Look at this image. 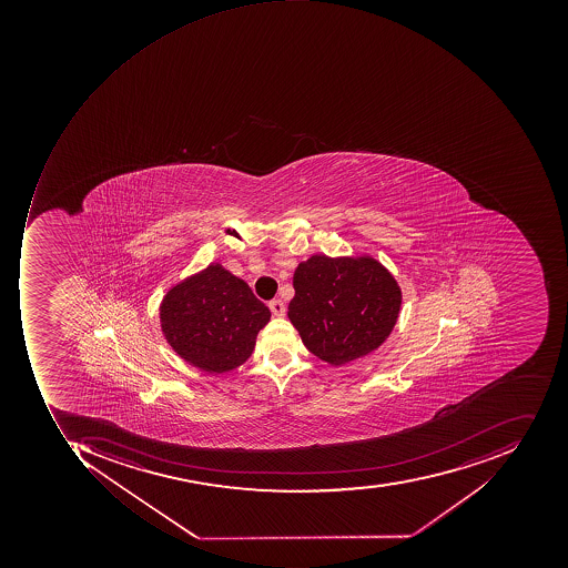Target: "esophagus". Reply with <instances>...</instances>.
Listing matches in <instances>:
<instances>
[{
    "mask_svg": "<svg viewBox=\"0 0 568 568\" xmlns=\"http://www.w3.org/2000/svg\"><path fill=\"white\" fill-rule=\"evenodd\" d=\"M270 311L273 312V315H276V317H283V315H285L286 307L282 301H271Z\"/></svg>",
    "mask_w": 568,
    "mask_h": 568,
    "instance_id": "1",
    "label": "esophagus"
}]
</instances>
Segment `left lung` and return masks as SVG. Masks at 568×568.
<instances>
[{
	"label": "left lung",
	"mask_w": 568,
	"mask_h": 568,
	"mask_svg": "<svg viewBox=\"0 0 568 568\" xmlns=\"http://www.w3.org/2000/svg\"><path fill=\"white\" fill-rule=\"evenodd\" d=\"M288 320L308 352L333 367L375 352L399 317V283L368 254H314L293 273Z\"/></svg>",
	"instance_id": "8db88e82"
}]
</instances>
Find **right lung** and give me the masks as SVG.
Masks as SVG:
<instances>
[{
    "label": "right lung",
    "instance_id": "obj_1",
    "mask_svg": "<svg viewBox=\"0 0 568 568\" xmlns=\"http://www.w3.org/2000/svg\"><path fill=\"white\" fill-rule=\"evenodd\" d=\"M271 312L253 290L220 263L172 285L160 304V327L184 362L226 374L253 355Z\"/></svg>",
    "mask_w": 568,
    "mask_h": 568
}]
</instances>
